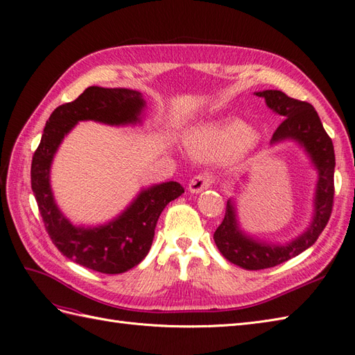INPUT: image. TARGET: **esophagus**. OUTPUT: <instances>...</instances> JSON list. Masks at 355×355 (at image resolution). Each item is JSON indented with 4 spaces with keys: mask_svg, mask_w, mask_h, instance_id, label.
Returning a JSON list of instances; mask_svg holds the SVG:
<instances>
[{
    "mask_svg": "<svg viewBox=\"0 0 355 355\" xmlns=\"http://www.w3.org/2000/svg\"><path fill=\"white\" fill-rule=\"evenodd\" d=\"M213 184H214V178L210 173H198L189 180L188 189L192 192V194H198V192L209 189Z\"/></svg>",
    "mask_w": 355,
    "mask_h": 355,
    "instance_id": "34e87169",
    "label": "esophagus"
}]
</instances>
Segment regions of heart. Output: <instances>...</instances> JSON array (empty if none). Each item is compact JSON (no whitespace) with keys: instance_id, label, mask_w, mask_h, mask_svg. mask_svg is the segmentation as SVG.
Here are the masks:
<instances>
[{"instance_id":"heart-1","label":"heart","mask_w":355,"mask_h":355,"mask_svg":"<svg viewBox=\"0 0 355 355\" xmlns=\"http://www.w3.org/2000/svg\"><path fill=\"white\" fill-rule=\"evenodd\" d=\"M253 136L249 125L232 120L194 128L187 137V145L198 157L220 159L250 145Z\"/></svg>"}]
</instances>
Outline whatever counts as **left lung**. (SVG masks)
Masks as SVG:
<instances>
[{"label":"left lung","mask_w":355,"mask_h":355,"mask_svg":"<svg viewBox=\"0 0 355 355\" xmlns=\"http://www.w3.org/2000/svg\"><path fill=\"white\" fill-rule=\"evenodd\" d=\"M256 96L263 98L268 108L284 118L274 132L271 144L287 139L296 141L300 146H304L318 171L313 223L302 235L286 245L257 241L244 234L239 227L235 204L228 200L225 218L213 235L214 243L223 257H227L231 263L239 265L244 270L257 271L280 265L305 252L326 228L333 209V196H335V182H333L335 151H333L331 139L326 133L313 105L288 98L280 90L257 92Z\"/></svg>","instance_id":"left-lung-1"}]
</instances>
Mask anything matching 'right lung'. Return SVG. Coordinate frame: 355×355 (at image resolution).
<instances>
[{
  "instance_id": "right-lung-1",
  "label": "right lung",
  "mask_w": 355,
  "mask_h": 355,
  "mask_svg": "<svg viewBox=\"0 0 355 355\" xmlns=\"http://www.w3.org/2000/svg\"><path fill=\"white\" fill-rule=\"evenodd\" d=\"M142 94L128 89L93 85L77 99L51 112L31 164V187L42 222L58 250L72 262L102 274H121L141 262L154 240L155 225L170 201L184 187L164 182L144 189L120 216L94 228L73 227L58 209L50 188V166L62 139L78 121L93 120L111 125L141 123Z\"/></svg>"
}]
</instances>
